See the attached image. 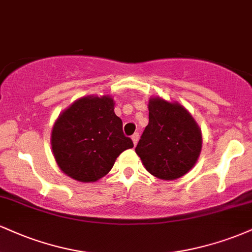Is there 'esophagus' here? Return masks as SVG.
I'll return each instance as SVG.
<instances>
[{
    "label": "esophagus",
    "instance_id": "1",
    "mask_svg": "<svg viewBox=\"0 0 252 252\" xmlns=\"http://www.w3.org/2000/svg\"><path fill=\"white\" fill-rule=\"evenodd\" d=\"M138 138H140V135H138V132H135V134L131 136V140H132V142H134L135 146L138 142Z\"/></svg>",
    "mask_w": 252,
    "mask_h": 252
}]
</instances>
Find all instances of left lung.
Wrapping results in <instances>:
<instances>
[{"instance_id":"left-lung-1","label":"left lung","mask_w":252,"mask_h":252,"mask_svg":"<svg viewBox=\"0 0 252 252\" xmlns=\"http://www.w3.org/2000/svg\"><path fill=\"white\" fill-rule=\"evenodd\" d=\"M148 108L149 123L135 152L150 174L174 180L195 164L201 150V131L179 103L158 97L149 100Z\"/></svg>"}]
</instances>
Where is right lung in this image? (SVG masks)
<instances>
[{"instance_id": "obj_1", "label": "right lung", "mask_w": 252, "mask_h": 252, "mask_svg": "<svg viewBox=\"0 0 252 252\" xmlns=\"http://www.w3.org/2000/svg\"><path fill=\"white\" fill-rule=\"evenodd\" d=\"M112 98L84 97L60 115L52 130V149L65 174L82 182L99 180L116 158L132 148Z\"/></svg>"}]
</instances>
